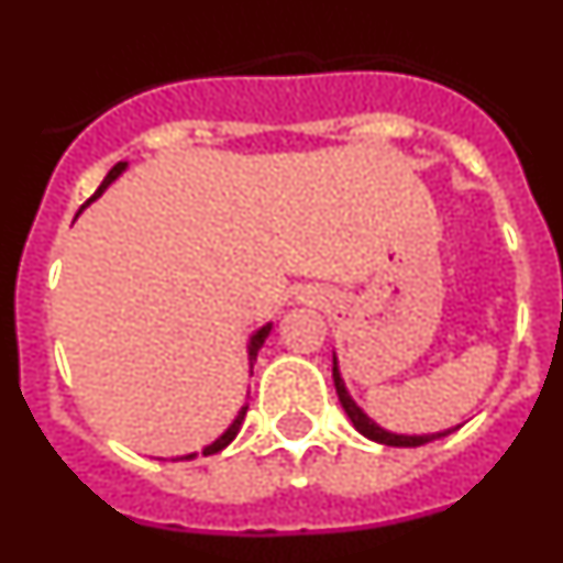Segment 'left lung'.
<instances>
[{"label":"left lung","instance_id":"obj_1","mask_svg":"<svg viewBox=\"0 0 563 563\" xmlns=\"http://www.w3.org/2000/svg\"><path fill=\"white\" fill-rule=\"evenodd\" d=\"M332 380H335V391H338V400H341L343 411H346V417L352 420V426H355L357 431H361L363 437H369V440L375 442H383V445H397V449H417V445H426V442L437 440V437H445L451 434V431H442V434H422V437H406V434H391V431H383L380 426H375V422L369 420V417L363 415L361 409L355 406V400L350 397V391H346V386H343L341 380V372H338V361L332 357Z\"/></svg>","mask_w":563,"mask_h":563}]
</instances>
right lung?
<instances>
[{
	"label": "right lung",
	"mask_w": 563,
	"mask_h": 563,
	"mask_svg": "<svg viewBox=\"0 0 563 563\" xmlns=\"http://www.w3.org/2000/svg\"><path fill=\"white\" fill-rule=\"evenodd\" d=\"M123 168H126V163H118V166L109 168V174H107V177H103V183H101V186H98V191L92 194V197H89V200L84 202V206H89V202H92V200H98V197H101V194H103V188H107L109 183H112L114 177H118V174L123 172ZM267 335H271V324L262 327V330H258L256 335L251 338V346H247V350H251V361H256V352L262 350V343H265ZM245 415H247V406H242V409H239V415H236V420H233L231 426H228L225 434H222L217 442H211V445H206V449H202V456H211V454H217V451L225 449V445H231L233 437H236L239 429H242V420H245ZM186 460H194V454H188Z\"/></svg>",
	"instance_id": "1"
}]
</instances>
